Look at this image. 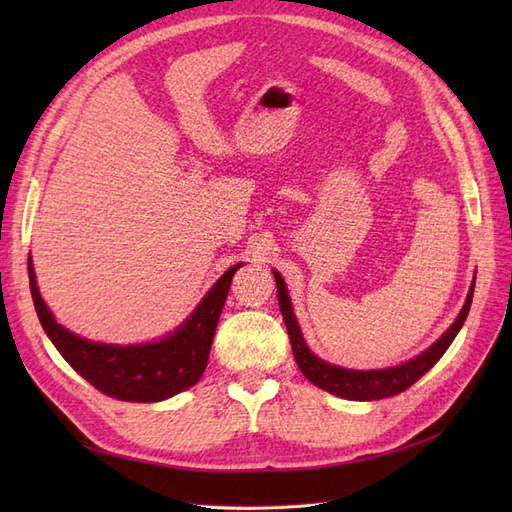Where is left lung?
Instances as JSON below:
<instances>
[{
    "label": "left lung",
    "instance_id": "1",
    "mask_svg": "<svg viewBox=\"0 0 512 512\" xmlns=\"http://www.w3.org/2000/svg\"><path fill=\"white\" fill-rule=\"evenodd\" d=\"M273 275H275V284H277V301H280L282 316H284L286 329L290 335L294 361H297L299 369L303 371V376L312 384H316L322 391H329L337 397L354 399V401H371V399H384V397L399 395L406 389H410V386L418 378L425 376L427 371L442 359V354L448 350V346L453 344V339L457 337L459 329L463 327V322H466L470 305H472L474 284H476V277H474V282L468 292V299H466V303H463L457 320L451 324V327H448V331L438 339V342L429 346L425 352L414 356V359H410L408 363H401L395 367L354 371V369H344V367H337L331 363H324L312 350L307 348L305 339L301 335V329H299V322L292 314V303H290L282 275L277 271H273Z\"/></svg>",
    "mask_w": 512,
    "mask_h": 512
}]
</instances>
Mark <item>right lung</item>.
<instances>
[{
  "instance_id": "right-lung-1",
  "label": "right lung",
  "mask_w": 512,
  "mask_h": 512,
  "mask_svg": "<svg viewBox=\"0 0 512 512\" xmlns=\"http://www.w3.org/2000/svg\"><path fill=\"white\" fill-rule=\"evenodd\" d=\"M239 267H230L213 284L192 316L175 333L151 344L113 346L89 342L61 327L40 297L32 256L27 260L29 290H32L36 314L59 354L76 374L104 395L121 401H138V404L173 397L190 389L203 376L232 275Z\"/></svg>"
}]
</instances>
